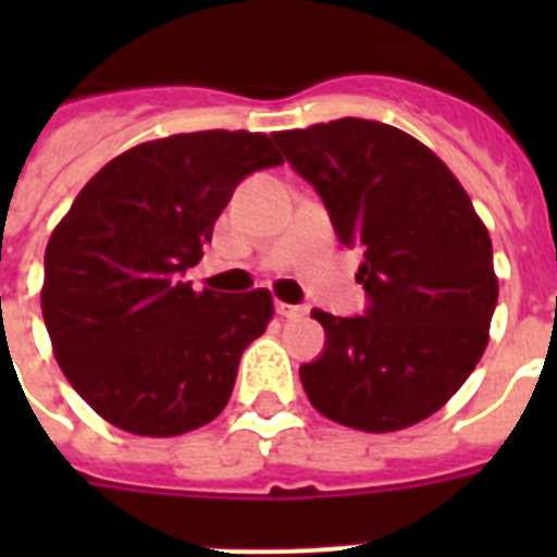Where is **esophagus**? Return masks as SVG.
<instances>
[{
    "mask_svg": "<svg viewBox=\"0 0 557 557\" xmlns=\"http://www.w3.org/2000/svg\"><path fill=\"white\" fill-rule=\"evenodd\" d=\"M277 314H280V318H286V321H295V318H304V314H306V306L277 304Z\"/></svg>",
    "mask_w": 557,
    "mask_h": 557,
    "instance_id": "1",
    "label": "esophagus"
}]
</instances>
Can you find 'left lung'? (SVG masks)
Returning a JSON list of instances; mask_svg holds the SVG:
<instances>
[{
    "label": "left lung",
    "mask_w": 557,
    "mask_h": 557,
    "mask_svg": "<svg viewBox=\"0 0 557 557\" xmlns=\"http://www.w3.org/2000/svg\"><path fill=\"white\" fill-rule=\"evenodd\" d=\"M321 193L335 234L361 248L370 309L335 318L323 356L300 367L312 407L356 431L389 433L436 413L488 344L492 236L445 161L396 126L341 117L271 135Z\"/></svg>",
    "instance_id": "left-lung-1"
}]
</instances>
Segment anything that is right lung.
<instances>
[{
  "label": "right lung",
  "mask_w": 557,
  "mask_h": 557,
  "mask_svg": "<svg viewBox=\"0 0 557 557\" xmlns=\"http://www.w3.org/2000/svg\"><path fill=\"white\" fill-rule=\"evenodd\" d=\"M283 164L262 133H182L121 152L77 193L46 248L42 318L60 370L109 424L178 436L225 410L269 288L182 280L248 173Z\"/></svg>",
  "instance_id": "right-lung-1"
}]
</instances>
